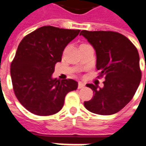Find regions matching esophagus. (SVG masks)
Instances as JSON below:
<instances>
[{
  "label": "esophagus",
  "mask_w": 146,
  "mask_h": 146,
  "mask_svg": "<svg viewBox=\"0 0 146 146\" xmlns=\"http://www.w3.org/2000/svg\"><path fill=\"white\" fill-rule=\"evenodd\" d=\"M85 87V84L82 82H79L78 83V88L80 89V88H84Z\"/></svg>",
  "instance_id": "esophagus-1"
}]
</instances>
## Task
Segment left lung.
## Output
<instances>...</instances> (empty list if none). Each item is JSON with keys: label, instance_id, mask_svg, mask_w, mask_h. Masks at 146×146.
Listing matches in <instances>:
<instances>
[{"label": "left lung", "instance_id": "1", "mask_svg": "<svg viewBox=\"0 0 146 146\" xmlns=\"http://www.w3.org/2000/svg\"><path fill=\"white\" fill-rule=\"evenodd\" d=\"M96 53V68L105 76L102 88L88 84L94 96L84 102V106L93 113L112 115L119 112L135 95L141 79L139 54L131 41L113 31L82 30Z\"/></svg>", "mask_w": 146, "mask_h": 146}]
</instances>
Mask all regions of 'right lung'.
<instances>
[{"mask_svg":"<svg viewBox=\"0 0 146 146\" xmlns=\"http://www.w3.org/2000/svg\"><path fill=\"white\" fill-rule=\"evenodd\" d=\"M80 31L45 26L27 35L19 44L11 64V82L16 98L30 113H57L67 93L76 90V80L52 78V73L65 48Z\"/></svg>","mask_w":146,"mask_h":146,"instance_id":"add662e5","label":"right lung"}]
</instances>
